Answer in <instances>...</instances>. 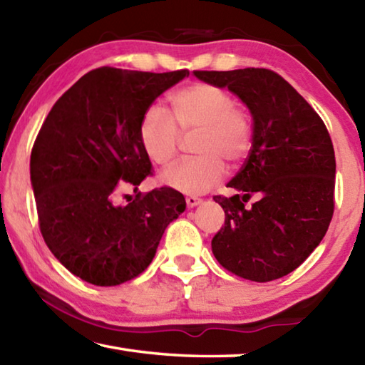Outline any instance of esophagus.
<instances>
[{"mask_svg":"<svg viewBox=\"0 0 365 365\" xmlns=\"http://www.w3.org/2000/svg\"><path fill=\"white\" fill-rule=\"evenodd\" d=\"M185 201H187L188 207H195L201 202L200 197H196V196H187V197H185Z\"/></svg>","mask_w":365,"mask_h":365,"instance_id":"esophagus-1","label":"esophagus"}]
</instances>
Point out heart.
I'll return each instance as SVG.
<instances>
[{"label":"heart","instance_id":"obj_1","mask_svg":"<svg viewBox=\"0 0 365 365\" xmlns=\"http://www.w3.org/2000/svg\"><path fill=\"white\" fill-rule=\"evenodd\" d=\"M172 115L151 106L141 117V146L154 164L169 165L180 150L183 135L197 133L196 158L183 159L163 172L160 182L185 195H202L225 177V164H242L250 156L255 123L248 109L235 104L219 85L196 82L169 95Z\"/></svg>","mask_w":365,"mask_h":365}]
</instances>
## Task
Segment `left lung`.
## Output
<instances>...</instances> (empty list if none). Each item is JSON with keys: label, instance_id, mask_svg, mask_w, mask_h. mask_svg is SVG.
I'll return each instance as SVG.
<instances>
[{"label": "left lung", "instance_id": "1", "mask_svg": "<svg viewBox=\"0 0 365 365\" xmlns=\"http://www.w3.org/2000/svg\"><path fill=\"white\" fill-rule=\"evenodd\" d=\"M195 76L238 95L255 123L250 156L227 185L242 195L214 196L225 212L212 238L214 256L242 279H282L329 230L336 170L330 133L311 104L274 71L248 67ZM252 194L258 201L245 208Z\"/></svg>", "mask_w": 365, "mask_h": 365}]
</instances>
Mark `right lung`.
<instances>
[{
  "label": "right lung",
  "mask_w": 365,
  "mask_h": 365,
  "mask_svg": "<svg viewBox=\"0 0 365 365\" xmlns=\"http://www.w3.org/2000/svg\"><path fill=\"white\" fill-rule=\"evenodd\" d=\"M188 69L141 72L98 67L54 103L30 154L38 225L54 257L73 275L115 287L151 264L160 237L185 211L170 187L128 197L119 191L151 175L138 128L156 98ZM127 195H123L125 197Z\"/></svg>",
  "instance_id": "1"
}]
</instances>
